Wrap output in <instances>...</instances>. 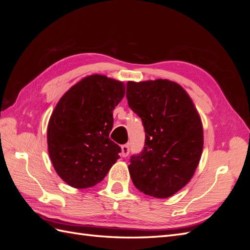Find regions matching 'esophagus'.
<instances>
[{"instance_id":"obj_1","label":"esophagus","mask_w":250,"mask_h":250,"mask_svg":"<svg viewBox=\"0 0 250 250\" xmlns=\"http://www.w3.org/2000/svg\"><path fill=\"white\" fill-rule=\"evenodd\" d=\"M121 150H122V152H121V154H122L123 157H126L128 154H129V145L128 144H125V145H122L121 146Z\"/></svg>"}]
</instances>
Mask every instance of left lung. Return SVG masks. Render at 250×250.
I'll use <instances>...</instances> for the list:
<instances>
[{
	"label": "left lung",
	"mask_w": 250,
	"mask_h": 250,
	"mask_svg": "<svg viewBox=\"0 0 250 250\" xmlns=\"http://www.w3.org/2000/svg\"><path fill=\"white\" fill-rule=\"evenodd\" d=\"M129 107L142 119L145 146L128 170L134 187L155 198H168L193 177L203 149L199 113L176 82H127Z\"/></svg>",
	"instance_id": "1"
}]
</instances>
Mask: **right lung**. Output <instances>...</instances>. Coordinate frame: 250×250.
Segmentation results:
<instances>
[{"instance_id":"right-lung-1","label":"right lung","mask_w":250,"mask_h":250,"mask_svg":"<svg viewBox=\"0 0 250 250\" xmlns=\"http://www.w3.org/2000/svg\"><path fill=\"white\" fill-rule=\"evenodd\" d=\"M123 82L90 75L60 98L48 124V151L56 173L76 188L99 184L119 158L109 139L112 111L123 99Z\"/></svg>"}]
</instances>
